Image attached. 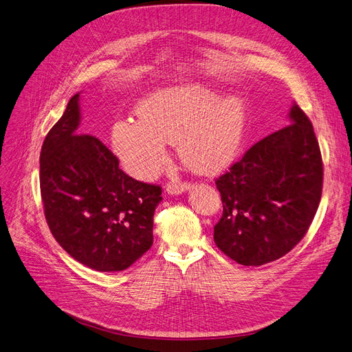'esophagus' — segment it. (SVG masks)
<instances>
[{"mask_svg":"<svg viewBox=\"0 0 352 352\" xmlns=\"http://www.w3.org/2000/svg\"><path fill=\"white\" fill-rule=\"evenodd\" d=\"M189 184L186 182H180V184H167L166 185V192L170 193V195H179V193H184L186 189H189Z\"/></svg>","mask_w":352,"mask_h":352,"instance_id":"1","label":"esophagus"}]
</instances>
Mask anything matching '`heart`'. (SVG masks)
<instances>
[{"label": "heart", "instance_id": "obj_1", "mask_svg": "<svg viewBox=\"0 0 352 352\" xmlns=\"http://www.w3.org/2000/svg\"><path fill=\"white\" fill-rule=\"evenodd\" d=\"M138 117L117 121L111 131L112 150L125 170L147 180L167 157V143L193 172L214 175L236 159L247 131L248 108L236 96L221 95L202 83H185L148 95Z\"/></svg>", "mask_w": 352, "mask_h": 352}]
</instances>
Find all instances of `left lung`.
I'll list each match as a JSON object with an SVG mask.
<instances>
[{
	"mask_svg": "<svg viewBox=\"0 0 352 352\" xmlns=\"http://www.w3.org/2000/svg\"><path fill=\"white\" fill-rule=\"evenodd\" d=\"M289 118L215 180L223 210L214 240L238 264L263 265L286 256L318 210L323 166L314 125L296 104Z\"/></svg>",
	"mask_w": 352,
	"mask_h": 352,
	"instance_id": "8db88e82",
	"label": "left lung"
}]
</instances>
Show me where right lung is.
Returning <instances> with one entry per match:
<instances>
[{"mask_svg":"<svg viewBox=\"0 0 352 352\" xmlns=\"http://www.w3.org/2000/svg\"><path fill=\"white\" fill-rule=\"evenodd\" d=\"M79 94L47 133L40 153V192L50 232L96 272L129 269L153 244L162 188L125 175L107 146L78 134Z\"/></svg>","mask_w":352,"mask_h":352,"instance_id":"obj_1","label":"right lung"}]
</instances>
